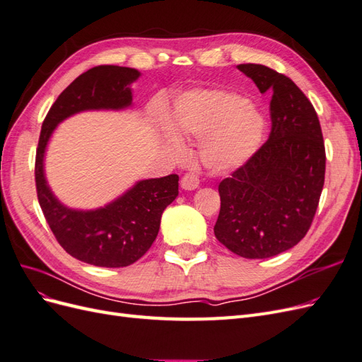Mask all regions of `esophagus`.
I'll return each mask as SVG.
<instances>
[{
    "label": "esophagus",
    "mask_w": 362,
    "mask_h": 362,
    "mask_svg": "<svg viewBox=\"0 0 362 362\" xmlns=\"http://www.w3.org/2000/svg\"><path fill=\"white\" fill-rule=\"evenodd\" d=\"M181 187L184 190H194L199 187V178L198 175H194L193 172L184 173V177L181 178Z\"/></svg>",
    "instance_id": "esophagus-1"
}]
</instances>
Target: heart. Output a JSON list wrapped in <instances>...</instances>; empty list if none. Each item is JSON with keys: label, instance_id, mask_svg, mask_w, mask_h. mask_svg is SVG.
I'll use <instances>...</instances> for the list:
<instances>
[{"label": "heart", "instance_id": "heart-1", "mask_svg": "<svg viewBox=\"0 0 362 362\" xmlns=\"http://www.w3.org/2000/svg\"><path fill=\"white\" fill-rule=\"evenodd\" d=\"M169 124L179 134L201 139L199 156L206 169L228 173L255 154L264 137L266 120L242 95L223 89H194L182 93L169 113ZM169 144L182 141L168 131Z\"/></svg>", "mask_w": 362, "mask_h": 362}]
</instances>
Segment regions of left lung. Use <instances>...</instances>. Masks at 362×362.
I'll return each instance as SVG.
<instances>
[{"label":"left lung","mask_w":362,"mask_h":362,"mask_svg":"<svg viewBox=\"0 0 362 362\" xmlns=\"http://www.w3.org/2000/svg\"><path fill=\"white\" fill-rule=\"evenodd\" d=\"M270 93L269 139L218 184L214 235L235 255L275 257L308 233L325 184L326 152L314 107L288 76L264 64H238Z\"/></svg>","instance_id":"1"}]
</instances>
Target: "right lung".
Masks as SVG:
<instances>
[{"label":"right lung","mask_w":362,"mask_h":362,"mask_svg":"<svg viewBox=\"0 0 362 362\" xmlns=\"http://www.w3.org/2000/svg\"><path fill=\"white\" fill-rule=\"evenodd\" d=\"M139 71L101 64L75 78L49 108L36 151L35 180L43 216L60 246L74 258L100 267H127L144 257L157 238L161 214L178 196V175L144 180L115 202L95 211L69 210L48 187L43 154L63 119L83 110L125 108L133 101L129 83Z\"/></svg>","instance_id":"obj_1"}]
</instances>
